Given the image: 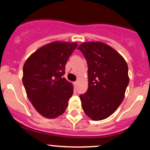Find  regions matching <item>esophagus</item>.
<instances>
[{
    "label": "esophagus",
    "instance_id": "esophagus-1",
    "mask_svg": "<svg viewBox=\"0 0 150 150\" xmlns=\"http://www.w3.org/2000/svg\"><path fill=\"white\" fill-rule=\"evenodd\" d=\"M74 84L75 87L76 88V86H77V84H78V81H75V82H74Z\"/></svg>",
    "mask_w": 150,
    "mask_h": 150
}]
</instances>
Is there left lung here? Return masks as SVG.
<instances>
[{
    "label": "left lung",
    "mask_w": 150,
    "mask_h": 150,
    "mask_svg": "<svg viewBox=\"0 0 150 150\" xmlns=\"http://www.w3.org/2000/svg\"><path fill=\"white\" fill-rule=\"evenodd\" d=\"M88 66V89L80 95L83 112L94 121L104 120L117 110L129 84L128 66L124 58L106 43L79 45Z\"/></svg>",
    "instance_id": "obj_1"
}]
</instances>
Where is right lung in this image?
Listing matches in <instances>:
<instances>
[{
  "instance_id": "right-lung-1",
  "label": "right lung",
  "mask_w": 150,
  "mask_h": 150,
  "mask_svg": "<svg viewBox=\"0 0 150 150\" xmlns=\"http://www.w3.org/2000/svg\"><path fill=\"white\" fill-rule=\"evenodd\" d=\"M76 43L54 41L36 50L23 68V86L27 96L43 117L54 119L65 112L73 94V85L63 76Z\"/></svg>"
}]
</instances>
